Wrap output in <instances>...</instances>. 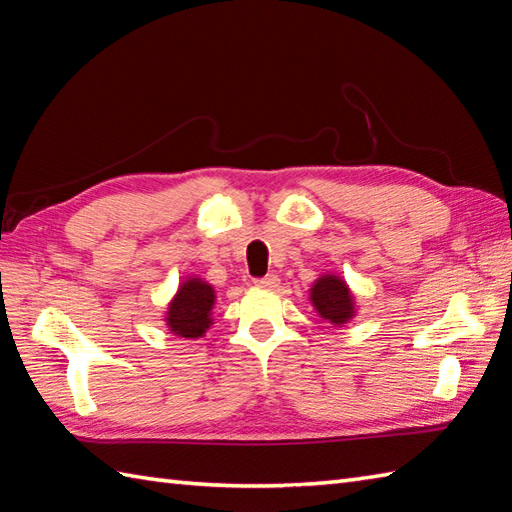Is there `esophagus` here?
Instances as JSON below:
<instances>
[{
	"mask_svg": "<svg viewBox=\"0 0 512 512\" xmlns=\"http://www.w3.org/2000/svg\"><path fill=\"white\" fill-rule=\"evenodd\" d=\"M255 285H257V288L272 290V288H277V285H279V277L277 275H266L261 279H255Z\"/></svg>",
	"mask_w": 512,
	"mask_h": 512,
	"instance_id": "34e87169",
	"label": "esophagus"
}]
</instances>
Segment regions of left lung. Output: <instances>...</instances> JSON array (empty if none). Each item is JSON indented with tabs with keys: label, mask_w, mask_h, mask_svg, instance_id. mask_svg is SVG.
Wrapping results in <instances>:
<instances>
[{
	"label": "left lung",
	"mask_w": 512,
	"mask_h": 512,
	"mask_svg": "<svg viewBox=\"0 0 512 512\" xmlns=\"http://www.w3.org/2000/svg\"><path fill=\"white\" fill-rule=\"evenodd\" d=\"M310 301L318 316L334 327L347 325L355 316V301L349 285L336 275L318 277L310 290Z\"/></svg>",
	"instance_id": "obj_1"
}]
</instances>
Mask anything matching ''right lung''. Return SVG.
I'll use <instances>...</instances> for the list:
<instances>
[{
  "instance_id": "right-lung-1",
  "label": "right lung",
  "mask_w": 512,
  "mask_h": 512,
  "mask_svg": "<svg viewBox=\"0 0 512 512\" xmlns=\"http://www.w3.org/2000/svg\"><path fill=\"white\" fill-rule=\"evenodd\" d=\"M216 303L213 285L192 277L178 285V292L168 305L165 323L174 336L185 340H196L205 336L211 325V310Z\"/></svg>"
}]
</instances>
